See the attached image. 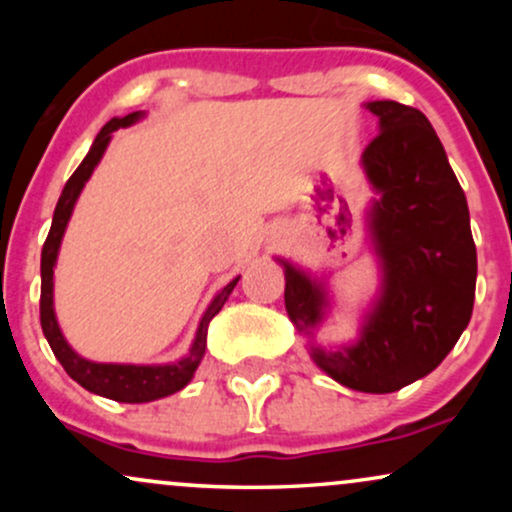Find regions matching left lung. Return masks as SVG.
I'll return each mask as SVG.
<instances>
[{"instance_id": "1", "label": "left lung", "mask_w": 512, "mask_h": 512, "mask_svg": "<svg viewBox=\"0 0 512 512\" xmlns=\"http://www.w3.org/2000/svg\"><path fill=\"white\" fill-rule=\"evenodd\" d=\"M366 108L380 120V134L363 151V168L380 195L368 223L383 289L356 344L334 351L313 346L310 356L337 383L385 395L438 368L469 325L477 248L467 197L426 115L397 101ZM279 262L286 313L298 332L313 337L325 317V286Z\"/></svg>"}]
</instances>
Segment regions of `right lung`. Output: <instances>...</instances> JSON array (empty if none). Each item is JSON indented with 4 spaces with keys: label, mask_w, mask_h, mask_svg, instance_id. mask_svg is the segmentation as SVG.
Here are the masks:
<instances>
[{
    "label": "right lung",
    "mask_w": 512,
    "mask_h": 512,
    "mask_svg": "<svg viewBox=\"0 0 512 512\" xmlns=\"http://www.w3.org/2000/svg\"><path fill=\"white\" fill-rule=\"evenodd\" d=\"M144 113H129L125 117H113V120L98 132L96 142H93L91 151H88L81 166L74 170L72 178L64 185L60 202L55 207V216H52V226L48 233V240L43 245V255H40V327H43L45 339H48L52 354L57 356V361L62 363V368L67 370L69 378L76 380L81 387H86L88 392H96V395L115 399V402H127V404H142V402H154V399L168 397L173 392H178L192 380L195 370L202 361L204 349H207V330L209 322L223 303L228 301L231 291L236 289L238 279L226 284L219 291V296L211 301V305L199 320L195 344H192L190 354L175 363H166V366H127V363H93L81 358L72 346L67 344V339L62 337L60 325H57L55 308H52V274H55V262L57 252H60V243L64 236V228H67L69 216H72L76 199H79L81 190H84L86 180L91 178L93 168L98 166L105 149H108L110 137H113L115 129L134 125L137 120H142Z\"/></svg>",
    "instance_id": "obj_1"
}]
</instances>
